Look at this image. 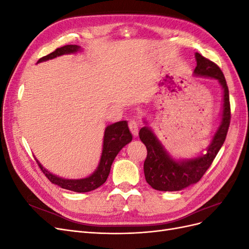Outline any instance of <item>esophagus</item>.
Instances as JSON below:
<instances>
[{"mask_svg":"<svg viewBox=\"0 0 249 249\" xmlns=\"http://www.w3.org/2000/svg\"><path fill=\"white\" fill-rule=\"evenodd\" d=\"M129 129H130L131 133L134 135V136L136 137L138 135V132H139V124H138L136 120H134V119L130 120V122H129Z\"/></svg>","mask_w":249,"mask_h":249,"instance_id":"esophagus-1","label":"esophagus"}]
</instances>
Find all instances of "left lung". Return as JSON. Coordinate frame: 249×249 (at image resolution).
Here are the masks:
<instances>
[{"label":"left lung","instance_id":"1","mask_svg":"<svg viewBox=\"0 0 249 249\" xmlns=\"http://www.w3.org/2000/svg\"><path fill=\"white\" fill-rule=\"evenodd\" d=\"M196 67L195 76L210 77L220 83L223 90V108L221 124L207 147L205 155H200L194 159L176 161L169 156L161 142L155 136L148 126H143L139 131L140 140L144 143L147 156L144 161V176L147 184L159 191H178L192 184L197 183L213 163L215 157L224 143L231 123V105L229 87L224 74L211 60L195 54Z\"/></svg>","mask_w":249,"mask_h":249}]
</instances>
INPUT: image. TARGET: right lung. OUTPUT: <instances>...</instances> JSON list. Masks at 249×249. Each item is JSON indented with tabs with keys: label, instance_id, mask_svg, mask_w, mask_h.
<instances>
[{
	"label": "right lung",
	"instance_id": "right-lung-1",
	"mask_svg": "<svg viewBox=\"0 0 249 249\" xmlns=\"http://www.w3.org/2000/svg\"><path fill=\"white\" fill-rule=\"evenodd\" d=\"M79 51H81V47L76 46V44H67V46L58 48L54 52L51 53V54L40 58L37 63L47 61V60L50 59H54L64 54H72V53H77ZM131 141L132 134L130 133L129 127H127V123L125 120L108 125L106 130H105L103 152L99 166H97L96 170L91 176L85 178L66 179L56 177L52 175L46 168H43L42 165L38 161L36 160V162L38 164V166L40 167L42 172L49 178L50 182H52L53 184H56L59 187L63 188V189L74 192H89L96 189V188H99L106 182L110 173L111 165L113 161H114L115 157L120 152V149Z\"/></svg>",
	"mask_w": 249,
	"mask_h": 249
}]
</instances>
